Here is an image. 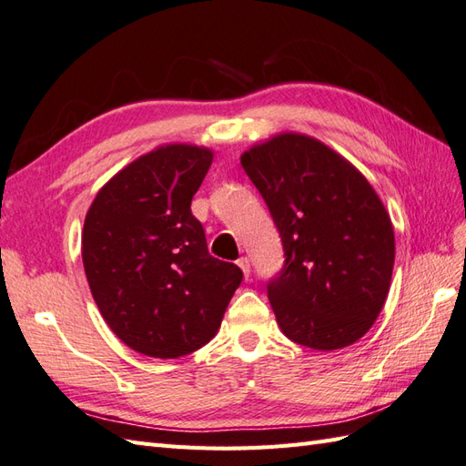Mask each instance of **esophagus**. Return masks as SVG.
<instances>
[{"mask_svg": "<svg viewBox=\"0 0 466 466\" xmlns=\"http://www.w3.org/2000/svg\"><path fill=\"white\" fill-rule=\"evenodd\" d=\"M238 266H240L244 278H248L249 276V259L248 258H240V259H238Z\"/></svg>", "mask_w": 466, "mask_h": 466, "instance_id": "34e87169", "label": "esophagus"}]
</instances>
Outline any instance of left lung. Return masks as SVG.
Instances as JSON below:
<instances>
[{
    "instance_id": "1",
    "label": "left lung",
    "mask_w": 466,
    "mask_h": 466,
    "mask_svg": "<svg viewBox=\"0 0 466 466\" xmlns=\"http://www.w3.org/2000/svg\"><path fill=\"white\" fill-rule=\"evenodd\" d=\"M240 163L285 249L268 285L283 335L323 352L350 347L388 299L396 238L384 202L347 157L299 131L254 143Z\"/></svg>"
}]
</instances>
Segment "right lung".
<instances>
[{
    "instance_id": "1",
    "label": "right lung",
    "mask_w": 466,
    "mask_h": 466,
    "mask_svg": "<svg viewBox=\"0 0 466 466\" xmlns=\"http://www.w3.org/2000/svg\"><path fill=\"white\" fill-rule=\"evenodd\" d=\"M214 151L165 143L127 163L86 212L82 264L106 323L131 350L178 358L217 335L242 269L212 258L190 212Z\"/></svg>"
}]
</instances>
